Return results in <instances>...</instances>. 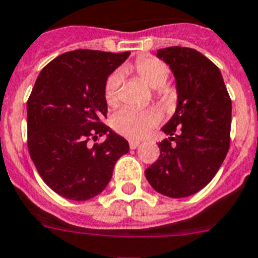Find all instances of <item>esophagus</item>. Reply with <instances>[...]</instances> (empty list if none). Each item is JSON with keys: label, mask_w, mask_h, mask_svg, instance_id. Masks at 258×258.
<instances>
[{"label": "esophagus", "mask_w": 258, "mask_h": 258, "mask_svg": "<svg viewBox=\"0 0 258 258\" xmlns=\"http://www.w3.org/2000/svg\"><path fill=\"white\" fill-rule=\"evenodd\" d=\"M129 146L131 149H137L140 146V141H129Z\"/></svg>", "instance_id": "1"}]
</instances>
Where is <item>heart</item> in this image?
I'll use <instances>...</instances> for the list:
<instances>
[{
    "instance_id": "b5f03b06",
    "label": "heart",
    "mask_w": 258,
    "mask_h": 258,
    "mask_svg": "<svg viewBox=\"0 0 258 258\" xmlns=\"http://www.w3.org/2000/svg\"><path fill=\"white\" fill-rule=\"evenodd\" d=\"M125 71L132 72L140 80L150 87L157 89L159 100L165 104H170L175 99L174 89L166 86L170 71L165 61L153 56H146L138 59L131 66L124 68ZM121 83L120 72H113L106 79L104 87V99L110 106L116 105L118 101V88ZM112 126L121 136L132 140L145 137L150 133L153 127L159 122V116L152 109H134V108H122L117 110L112 116Z\"/></svg>"
}]
</instances>
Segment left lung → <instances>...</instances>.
I'll return each instance as SVG.
<instances>
[{"mask_svg":"<svg viewBox=\"0 0 258 258\" xmlns=\"http://www.w3.org/2000/svg\"><path fill=\"white\" fill-rule=\"evenodd\" d=\"M157 56L174 74L178 104L162 127L169 138L145 175L159 194L186 198L207 186L228 153L232 101L220 70L199 51L172 46Z\"/></svg>","mask_w":258,"mask_h":258,"instance_id":"8db88e82","label":"left lung"}]
</instances>
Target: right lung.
Instances as JSON below:
<instances>
[{
    "label": "right lung",
    "instance_id": "add662e5",
    "mask_svg": "<svg viewBox=\"0 0 258 258\" xmlns=\"http://www.w3.org/2000/svg\"><path fill=\"white\" fill-rule=\"evenodd\" d=\"M131 55L75 50L40 71L27 100V148L40 178L71 201H88L109 183L129 144L103 122L108 76ZM107 134L106 141L91 145Z\"/></svg>",
    "mask_w": 258,
    "mask_h": 258
}]
</instances>
